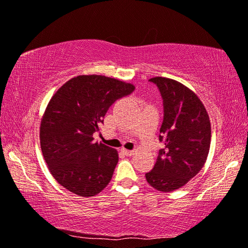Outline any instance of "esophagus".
Instances as JSON below:
<instances>
[{"label":"esophagus","mask_w":248,"mask_h":248,"mask_svg":"<svg viewBox=\"0 0 248 248\" xmlns=\"http://www.w3.org/2000/svg\"><path fill=\"white\" fill-rule=\"evenodd\" d=\"M121 151H123L124 155H128V156L135 155V151H133V150H127V149H123V150H121Z\"/></svg>","instance_id":"34e87169"}]
</instances>
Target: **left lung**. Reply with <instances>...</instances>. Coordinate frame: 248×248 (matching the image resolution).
Here are the masks:
<instances>
[{
	"instance_id": "obj_1",
	"label": "left lung",
	"mask_w": 248,
	"mask_h": 248,
	"mask_svg": "<svg viewBox=\"0 0 248 248\" xmlns=\"http://www.w3.org/2000/svg\"><path fill=\"white\" fill-rule=\"evenodd\" d=\"M149 80L156 85L163 99L159 135L163 149L145 179L155 190L171 192L201 171L210 150L211 123L202 101L191 89L170 78Z\"/></svg>"
}]
</instances>
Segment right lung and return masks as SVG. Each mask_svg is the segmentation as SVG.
<instances>
[{
	"label": "right lung",
	"instance_id": "right-lung-1",
	"mask_svg": "<svg viewBox=\"0 0 248 248\" xmlns=\"http://www.w3.org/2000/svg\"><path fill=\"white\" fill-rule=\"evenodd\" d=\"M135 90L128 82L101 75L74 77L55 93L41 121V148L50 173L79 196H93L108 186L118 152L93 142L116 100Z\"/></svg>",
	"mask_w": 248,
	"mask_h": 248
}]
</instances>
